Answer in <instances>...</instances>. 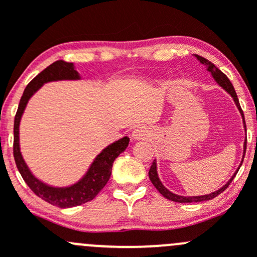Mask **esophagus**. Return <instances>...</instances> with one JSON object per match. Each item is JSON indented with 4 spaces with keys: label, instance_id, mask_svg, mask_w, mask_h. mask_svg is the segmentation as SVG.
Returning a JSON list of instances; mask_svg holds the SVG:
<instances>
[{
    "label": "esophagus",
    "instance_id": "esophagus-1",
    "mask_svg": "<svg viewBox=\"0 0 257 257\" xmlns=\"http://www.w3.org/2000/svg\"><path fill=\"white\" fill-rule=\"evenodd\" d=\"M148 137V131L143 126H138V128H136L133 131V133H132V138L134 139V141H143Z\"/></svg>",
    "mask_w": 257,
    "mask_h": 257
}]
</instances>
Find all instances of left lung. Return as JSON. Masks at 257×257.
I'll list each match as a JSON object with an SVG mask.
<instances>
[{"mask_svg":"<svg viewBox=\"0 0 257 257\" xmlns=\"http://www.w3.org/2000/svg\"><path fill=\"white\" fill-rule=\"evenodd\" d=\"M195 57H196V58H198V61H200V63H203L204 66L206 67V69H208L210 73H211V76L214 77V79L217 82V84H219L220 87L224 88V89L226 90V92L229 93V94L231 95L232 98H234L235 103H236V107L239 108L241 115H242L243 125H245V128H246L245 118H243L242 109H241L239 99H237L236 92H235V89H234V87H232L231 82H230L229 78H227V77L225 76V74L222 73V72L220 71V69L217 68V67L215 66L214 63H211V62L208 61V59H206V58H204V57L198 56V54H195ZM245 152H246V142H245V144H243V153H245ZM243 157H245V155H243ZM242 162H243V158H242ZM240 167H241V164H240ZM237 172H239V170H236V173ZM236 173H235V174L232 175V178L230 179V180L227 181V183L225 184V185L222 186V188H220L219 190L214 191V193H211V194H206V195H200V196H181V195H177V194H174V193H172V191L168 190V189L165 188V186L162 184V181H160L159 177H158L157 162H155V160H154V162H153L152 167H150V169H149V179H150V181H152V183H153V185H154L155 188H157V190L159 191V193L162 194V195L164 196V198L169 199V200L175 201V203H200V201L211 200V199H214L215 196H217V195H219V194H221L222 191H224L225 189H226L227 186L230 185V183H231L232 179L235 178Z\"/></svg>","mask_w":257,"mask_h":257,"instance_id":"left-lung-1","label":"left lung"}]
</instances>
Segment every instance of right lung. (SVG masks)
Here are the masks:
<instances>
[{"label": "right lung", "instance_id": "obj_1", "mask_svg": "<svg viewBox=\"0 0 257 257\" xmlns=\"http://www.w3.org/2000/svg\"><path fill=\"white\" fill-rule=\"evenodd\" d=\"M80 79L78 72L74 68L73 63H68L64 61H57L43 69L38 76L28 83L21 97L18 109L15 116L14 125V157L16 162L17 169L21 177L26 181L31 190L43 199L47 203L58 208H73V206L82 205L87 201L93 200L98 195L100 190L105 186L112 174L113 162L120 153L126 149L129 144L128 137L114 142L107 148L102 150L100 154L97 155L94 162L89 167L85 175L77 181L76 184L67 188H54L38 180L28 169L27 164L23 160L20 150V121L25 108L27 105L30 98L42 87L45 83L53 82V80H76Z\"/></svg>", "mask_w": 257, "mask_h": 257}]
</instances>
